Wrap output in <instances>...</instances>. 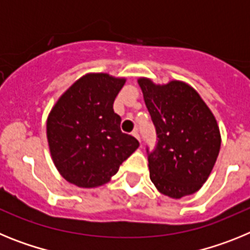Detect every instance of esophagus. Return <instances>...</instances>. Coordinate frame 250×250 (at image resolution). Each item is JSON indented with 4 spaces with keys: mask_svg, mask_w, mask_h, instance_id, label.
Segmentation results:
<instances>
[{
    "mask_svg": "<svg viewBox=\"0 0 250 250\" xmlns=\"http://www.w3.org/2000/svg\"><path fill=\"white\" fill-rule=\"evenodd\" d=\"M131 135L134 136V138H136V139H138L139 141H140V138H139V132L136 131V130H135V131H132V134H131Z\"/></svg>",
    "mask_w": 250,
    "mask_h": 250,
    "instance_id": "obj_1",
    "label": "esophagus"
}]
</instances>
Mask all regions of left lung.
<instances>
[{
  "mask_svg": "<svg viewBox=\"0 0 250 250\" xmlns=\"http://www.w3.org/2000/svg\"><path fill=\"white\" fill-rule=\"evenodd\" d=\"M144 101L156 127L158 146L149 154L150 179L156 190L180 199L203 187L219 155L216 119L189 83H155L139 77Z\"/></svg>",
  "mask_w": 250,
  "mask_h": 250,
  "instance_id": "obj_1",
  "label": "left lung"
}]
</instances>
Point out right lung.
<instances>
[{
    "instance_id": "right-lung-1",
    "label": "right lung",
    "mask_w": 250,
    "mask_h": 250,
    "mask_svg": "<svg viewBox=\"0 0 250 250\" xmlns=\"http://www.w3.org/2000/svg\"><path fill=\"white\" fill-rule=\"evenodd\" d=\"M126 79L89 72L52 106L46 123L51 158L65 180L91 189L106 184L139 141L120 130L112 105Z\"/></svg>"
}]
</instances>
